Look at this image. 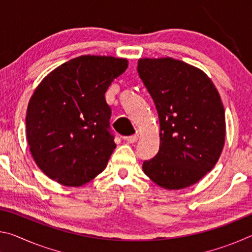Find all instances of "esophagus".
<instances>
[{"instance_id":"obj_1","label":"esophagus","mask_w":252,"mask_h":252,"mask_svg":"<svg viewBox=\"0 0 252 252\" xmlns=\"http://www.w3.org/2000/svg\"><path fill=\"white\" fill-rule=\"evenodd\" d=\"M139 135L138 134H133V135H129V136H126V141L129 142V143H134L136 142V140H138Z\"/></svg>"}]
</instances>
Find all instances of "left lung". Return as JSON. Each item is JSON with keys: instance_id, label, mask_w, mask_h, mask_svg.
<instances>
[{"instance_id": "1", "label": "left lung", "mask_w": 252, "mask_h": 252, "mask_svg": "<svg viewBox=\"0 0 252 252\" xmlns=\"http://www.w3.org/2000/svg\"><path fill=\"white\" fill-rule=\"evenodd\" d=\"M138 72L160 121L159 152L143 162V172L168 190L192 186L215 167L224 146L219 92L202 70L172 58L140 59Z\"/></svg>"}]
</instances>
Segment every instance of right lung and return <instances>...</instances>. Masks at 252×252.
<instances>
[{
  "instance_id": "right-lung-1",
  "label": "right lung",
  "mask_w": 252,
  "mask_h": 252,
  "mask_svg": "<svg viewBox=\"0 0 252 252\" xmlns=\"http://www.w3.org/2000/svg\"><path fill=\"white\" fill-rule=\"evenodd\" d=\"M127 60L82 55L45 76L29 101L27 136L34 161L50 179L83 186L105 169L114 149L105 92Z\"/></svg>"
}]
</instances>
